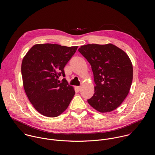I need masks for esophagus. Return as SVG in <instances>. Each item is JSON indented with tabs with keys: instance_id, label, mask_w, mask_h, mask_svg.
Wrapping results in <instances>:
<instances>
[{
	"instance_id": "esophagus-1",
	"label": "esophagus",
	"mask_w": 155,
	"mask_h": 155,
	"mask_svg": "<svg viewBox=\"0 0 155 155\" xmlns=\"http://www.w3.org/2000/svg\"><path fill=\"white\" fill-rule=\"evenodd\" d=\"M75 89L77 90V91H79L81 89V86H75Z\"/></svg>"
}]
</instances>
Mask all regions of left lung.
<instances>
[{
	"label": "left lung",
	"mask_w": 155,
	"mask_h": 155,
	"mask_svg": "<svg viewBox=\"0 0 155 155\" xmlns=\"http://www.w3.org/2000/svg\"><path fill=\"white\" fill-rule=\"evenodd\" d=\"M78 51L90 64L96 84L87 102L99 112L113 111L124 101L131 86L133 68L128 55L112 43L87 44Z\"/></svg>",
	"instance_id": "8db88e82"
}]
</instances>
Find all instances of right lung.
Wrapping results in <instances>:
<instances>
[{
	"label": "right lung",
	"mask_w": 155,
	"mask_h": 155,
	"mask_svg": "<svg viewBox=\"0 0 155 155\" xmlns=\"http://www.w3.org/2000/svg\"><path fill=\"white\" fill-rule=\"evenodd\" d=\"M78 47L58 44L34 45L26 53L21 64V74L26 94L40 114L56 117L68 108L75 92L74 87L62 79L64 68Z\"/></svg>",
	"instance_id": "1"
}]
</instances>
